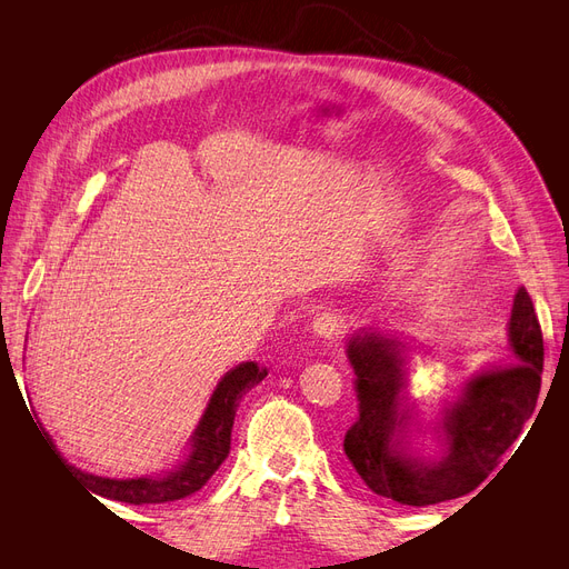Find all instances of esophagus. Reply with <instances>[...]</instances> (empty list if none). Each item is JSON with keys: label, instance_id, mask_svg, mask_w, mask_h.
Instances as JSON below:
<instances>
[{"label": "esophagus", "instance_id": "34e87169", "mask_svg": "<svg viewBox=\"0 0 569 569\" xmlns=\"http://www.w3.org/2000/svg\"><path fill=\"white\" fill-rule=\"evenodd\" d=\"M343 330V320L337 313H320L313 320V332L322 339H337Z\"/></svg>", "mask_w": 569, "mask_h": 569}]
</instances>
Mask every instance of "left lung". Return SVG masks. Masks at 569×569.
Instances as JSON below:
<instances>
[{
	"label": "left lung",
	"mask_w": 569,
	"mask_h": 569,
	"mask_svg": "<svg viewBox=\"0 0 569 569\" xmlns=\"http://www.w3.org/2000/svg\"><path fill=\"white\" fill-rule=\"evenodd\" d=\"M510 347L518 363L481 372L439 422L441 458H420L403 446L410 412L403 406L401 341L375 332L349 341L356 372L358 420L343 437V453L360 479L403 506H435L475 491L501 462L537 408L543 372V337L527 289H518L510 316Z\"/></svg>",
	"instance_id": "1"
}]
</instances>
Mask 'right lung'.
<instances>
[{"label":"right lung","mask_w":569,"mask_h":569,"mask_svg":"<svg viewBox=\"0 0 569 569\" xmlns=\"http://www.w3.org/2000/svg\"><path fill=\"white\" fill-rule=\"evenodd\" d=\"M268 372L258 368L256 363H242L230 370L218 389L211 396V403L206 408L203 418L192 437V453L180 465L178 470L168 472L166 477H140V479H109V477H94L88 472H76L90 491L111 498V501H123L132 506L142 503H170L180 501V498L192 496L199 491L206 481H209L222 460L230 453V435L234 422V410L242 393L249 391L253 385L263 380Z\"/></svg>","instance_id":"right-lung-1"}]
</instances>
